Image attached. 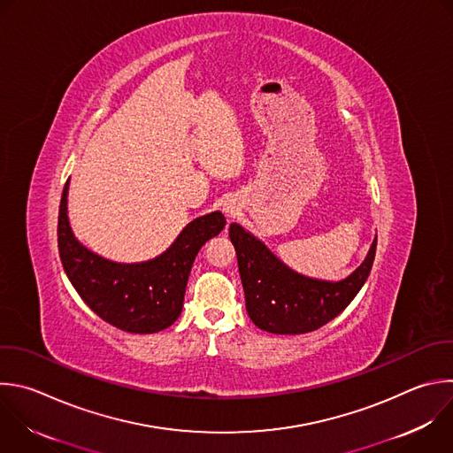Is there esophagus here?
Returning <instances> with one entry per match:
<instances>
[{
    "label": "esophagus",
    "mask_w": 453,
    "mask_h": 453,
    "mask_svg": "<svg viewBox=\"0 0 453 453\" xmlns=\"http://www.w3.org/2000/svg\"><path fill=\"white\" fill-rule=\"evenodd\" d=\"M224 210H226V211H227V213H233V208H231V206H226V208H224Z\"/></svg>",
    "instance_id": "34e87169"
}]
</instances>
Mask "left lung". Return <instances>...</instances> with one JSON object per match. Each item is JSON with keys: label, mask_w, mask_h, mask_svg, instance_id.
I'll use <instances>...</instances> for the list:
<instances>
[{"label": "left lung", "mask_w": 453, "mask_h": 453, "mask_svg": "<svg viewBox=\"0 0 453 453\" xmlns=\"http://www.w3.org/2000/svg\"><path fill=\"white\" fill-rule=\"evenodd\" d=\"M238 257L250 320L273 334H304L336 319L366 282L377 249V236L365 261L343 280H322L286 266L268 247L238 224L229 226Z\"/></svg>", "instance_id": "8db88e82"}]
</instances>
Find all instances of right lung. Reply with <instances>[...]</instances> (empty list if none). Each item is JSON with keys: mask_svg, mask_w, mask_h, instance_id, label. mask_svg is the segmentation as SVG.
<instances>
[{"mask_svg": "<svg viewBox=\"0 0 453 453\" xmlns=\"http://www.w3.org/2000/svg\"><path fill=\"white\" fill-rule=\"evenodd\" d=\"M67 190L69 181L58 210V252L83 303L99 319L126 333L150 334L173 326L183 310L194 259L224 229V215L213 211L192 220L164 254L126 265L94 254L74 238L67 219Z\"/></svg>", "mask_w": 453, "mask_h": 453, "instance_id": "1", "label": "right lung"}]
</instances>
